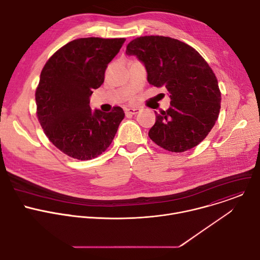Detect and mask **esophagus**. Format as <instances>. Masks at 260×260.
Segmentation results:
<instances>
[{
  "label": "esophagus",
  "instance_id": "esophagus-1",
  "mask_svg": "<svg viewBox=\"0 0 260 260\" xmlns=\"http://www.w3.org/2000/svg\"><path fill=\"white\" fill-rule=\"evenodd\" d=\"M140 112L139 108H127L125 109V114L126 115H136Z\"/></svg>",
  "mask_w": 260,
  "mask_h": 260
}]
</instances>
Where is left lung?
Segmentation results:
<instances>
[{
    "mask_svg": "<svg viewBox=\"0 0 260 260\" xmlns=\"http://www.w3.org/2000/svg\"><path fill=\"white\" fill-rule=\"evenodd\" d=\"M147 71L151 85L169 91L171 107L160 114L148 136L172 152H184L199 145L213 128L221 92L214 72L191 46L164 36H144L126 46Z\"/></svg>",
    "mask_w": 260,
    "mask_h": 260,
    "instance_id": "obj_1",
    "label": "left lung"
}]
</instances>
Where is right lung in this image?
<instances>
[{
  "instance_id": "obj_1",
  "label": "right lung",
  "mask_w": 260,
  "mask_h": 260,
  "mask_svg": "<svg viewBox=\"0 0 260 260\" xmlns=\"http://www.w3.org/2000/svg\"><path fill=\"white\" fill-rule=\"evenodd\" d=\"M125 39L80 38L59 48L45 63L36 89L37 116L49 141L79 160L98 157L112 143L124 118L122 108L109 113L89 106L105 80L108 63Z\"/></svg>"
}]
</instances>
